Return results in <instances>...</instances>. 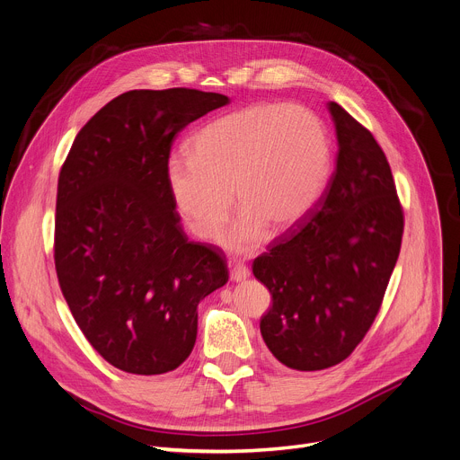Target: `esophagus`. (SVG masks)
Instances as JSON below:
<instances>
[{
	"instance_id": "1",
	"label": "esophagus",
	"mask_w": 460,
	"mask_h": 460,
	"mask_svg": "<svg viewBox=\"0 0 460 460\" xmlns=\"http://www.w3.org/2000/svg\"><path fill=\"white\" fill-rule=\"evenodd\" d=\"M249 275L252 273H249V270L243 264H236L231 270V280H234V282H242V280L249 279Z\"/></svg>"
}]
</instances>
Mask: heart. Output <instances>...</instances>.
Wrapping results in <instances>:
<instances>
[{
    "label": "heart",
    "instance_id": "heart-1",
    "mask_svg": "<svg viewBox=\"0 0 460 460\" xmlns=\"http://www.w3.org/2000/svg\"><path fill=\"white\" fill-rule=\"evenodd\" d=\"M332 163L324 120L299 104H253L203 127L189 154H172L166 185L185 226L203 240L224 229L236 201L242 213L224 236L233 253L259 247L270 227L296 226L321 198Z\"/></svg>",
    "mask_w": 460,
    "mask_h": 460
}]
</instances>
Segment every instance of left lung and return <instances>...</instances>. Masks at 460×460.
Instances as JSON below:
<instances>
[{
  "mask_svg": "<svg viewBox=\"0 0 460 460\" xmlns=\"http://www.w3.org/2000/svg\"><path fill=\"white\" fill-rule=\"evenodd\" d=\"M336 172L315 207L253 262L270 289L261 319L270 352L296 370L347 359L380 312L396 266L403 211L389 161L372 134L330 102Z\"/></svg>",
  "mask_w": 460,
  "mask_h": 460,
  "instance_id": "left-lung-1",
  "label": "left lung"
}]
</instances>
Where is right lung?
Here are the masks:
<instances>
[{
	"instance_id": "obj_1",
	"label": "right lung",
	"mask_w": 460,
	"mask_h": 460,
	"mask_svg": "<svg viewBox=\"0 0 460 460\" xmlns=\"http://www.w3.org/2000/svg\"><path fill=\"white\" fill-rule=\"evenodd\" d=\"M227 102L189 88L127 92L82 127L62 164L58 284L90 345L124 372L178 368L199 301L229 279L215 245L189 242L166 185L176 134Z\"/></svg>"
}]
</instances>
